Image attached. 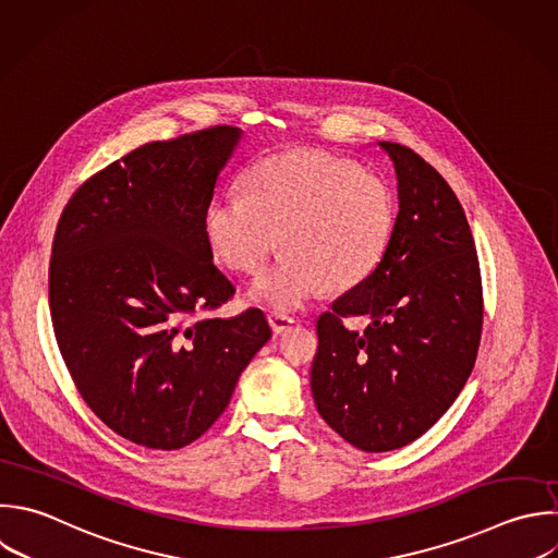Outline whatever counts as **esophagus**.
I'll return each instance as SVG.
<instances>
[{
  "label": "esophagus",
  "mask_w": 558,
  "mask_h": 558,
  "mask_svg": "<svg viewBox=\"0 0 558 558\" xmlns=\"http://www.w3.org/2000/svg\"><path fill=\"white\" fill-rule=\"evenodd\" d=\"M296 320L292 318V316H288V314H268V325L272 327V331L275 333H283V331H288L292 325H294Z\"/></svg>",
  "instance_id": "1"
}]
</instances>
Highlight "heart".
Returning a JSON list of instances; mask_svg holds the SVG:
<instances>
[{
	"label": "heart",
	"instance_id": "b5f03b06",
	"mask_svg": "<svg viewBox=\"0 0 558 558\" xmlns=\"http://www.w3.org/2000/svg\"><path fill=\"white\" fill-rule=\"evenodd\" d=\"M244 192L211 203L205 233L231 270L257 275L253 299L277 312L299 310L325 288L344 292L381 264L397 220L388 185L349 159L318 150L266 157L248 168Z\"/></svg>",
	"mask_w": 558,
	"mask_h": 558
}]
</instances>
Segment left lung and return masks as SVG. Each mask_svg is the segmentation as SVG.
I'll list each match as a JSON object with an SVG mask.
<instances>
[{"label":"left lung","instance_id":"left-lung-1","mask_svg":"<svg viewBox=\"0 0 558 558\" xmlns=\"http://www.w3.org/2000/svg\"><path fill=\"white\" fill-rule=\"evenodd\" d=\"M399 181V214L377 270L316 320L312 395L353 447L379 453L425 434L466 384L482 336L473 235L447 181L414 150L379 142ZM366 315L364 332L343 318Z\"/></svg>","mask_w":558,"mask_h":558}]
</instances>
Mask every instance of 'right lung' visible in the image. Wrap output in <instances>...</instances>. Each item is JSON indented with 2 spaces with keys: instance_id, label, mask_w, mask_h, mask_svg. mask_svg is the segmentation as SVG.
<instances>
[{
  "instance_id": "right-lung-1",
  "label": "right lung",
  "mask_w": 558,
  "mask_h": 558,
  "mask_svg": "<svg viewBox=\"0 0 558 558\" xmlns=\"http://www.w3.org/2000/svg\"><path fill=\"white\" fill-rule=\"evenodd\" d=\"M240 131L150 142L68 201L50 257V314L96 416L150 449H181L225 412L272 331L262 310L218 318L235 286L211 262L205 216Z\"/></svg>"
}]
</instances>
